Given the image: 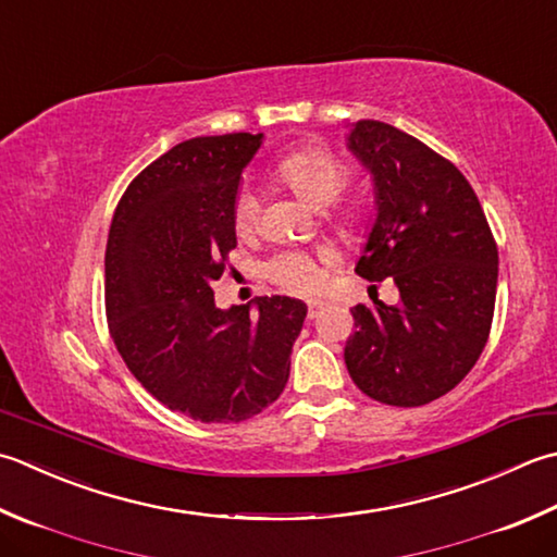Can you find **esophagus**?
Instances as JSON below:
<instances>
[{
  "label": "esophagus",
  "mask_w": 557,
  "mask_h": 557,
  "mask_svg": "<svg viewBox=\"0 0 557 557\" xmlns=\"http://www.w3.org/2000/svg\"><path fill=\"white\" fill-rule=\"evenodd\" d=\"M323 304L325 301H321V299H311L309 301V319H313V315L323 309Z\"/></svg>",
  "instance_id": "34e87169"
}]
</instances>
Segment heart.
I'll return each instance as SVG.
<instances>
[{
  "mask_svg": "<svg viewBox=\"0 0 557 557\" xmlns=\"http://www.w3.org/2000/svg\"><path fill=\"white\" fill-rule=\"evenodd\" d=\"M275 176L287 188L299 195L304 202L323 207L333 202L337 195L350 183V169L347 163L325 147H299L289 151L275 163ZM234 226L236 232H250L258 224V200L248 188H242L234 198ZM333 216L345 226H352L362 220V205L343 202L335 207ZM331 256L325 250L304 253V250H282L272 256L263 265L265 277L275 282L282 289L294 294H313L325 285V268Z\"/></svg>",
  "mask_w": 557,
  "mask_h": 557,
  "instance_id": "b5f03b06",
  "label": "heart"
}]
</instances>
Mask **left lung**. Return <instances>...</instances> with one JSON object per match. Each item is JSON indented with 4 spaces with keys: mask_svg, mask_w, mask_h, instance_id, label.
Here are the masks:
<instances>
[{
    "mask_svg": "<svg viewBox=\"0 0 557 557\" xmlns=\"http://www.w3.org/2000/svg\"><path fill=\"white\" fill-rule=\"evenodd\" d=\"M347 147L374 176L376 220L355 272L391 277L394 307L357 304L345 364L357 388L416 408L459 384L487 343L497 244L471 183L449 159L403 129L359 120ZM376 289V285H374Z\"/></svg>",
    "mask_w": 557,
    "mask_h": 557,
    "instance_id": "left-lung-1",
    "label": "left lung"
}]
</instances>
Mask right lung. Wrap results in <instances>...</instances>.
<instances>
[{"label": "right lung", "mask_w": 557, "mask_h": 557, "mask_svg": "<svg viewBox=\"0 0 557 557\" xmlns=\"http://www.w3.org/2000/svg\"><path fill=\"white\" fill-rule=\"evenodd\" d=\"M263 135L193 137L127 185L106 246V319L129 372L169 410L242 422L280 398L307 304L216 309L236 248L234 198Z\"/></svg>", "instance_id": "add662e5"}]
</instances>
